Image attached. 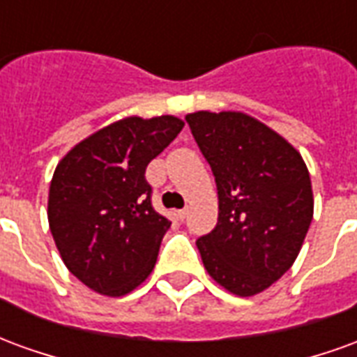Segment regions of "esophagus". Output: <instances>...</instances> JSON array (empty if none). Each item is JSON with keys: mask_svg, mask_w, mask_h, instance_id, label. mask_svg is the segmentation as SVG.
Masks as SVG:
<instances>
[{"mask_svg": "<svg viewBox=\"0 0 357 357\" xmlns=\"http://www.w3.org/2000/svg\"><path fill=\"white\" fill-rule=\"evenodd\" d=\"M185 216H187V208L178 210V218H179V220H185Z\"/></svg>", "mask_w": 357, "mask_h": 357, "instance_id": "34e87169", "label": "esophagus"}]
</instances>
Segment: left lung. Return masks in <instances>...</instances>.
<instances>
[{
  "instance_id": "1",
  "label": "left lung",
  "mask_w": 357,
  "mask_h": 357,
  "mask_svg": "<svg viewBox=\"0 0 357 357\" xmlns=\"http://www.w3.org/2000/svg\"><path fill=\"white\" fill-rule=\"evenodd\" d=\"M218 187L216 227L197 239L210 277L237 296L268 289L296 260L314 218L302 156L260 120L199 110L185 116Z\"/></svg>"
}]
</instances>
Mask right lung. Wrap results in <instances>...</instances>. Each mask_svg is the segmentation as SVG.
<instances>
[{
  "instance_id": "right-lung-1",
  "label": "right lung",
  "mask_w": 357,
  "mask_h": 357,
  "mask_svg": "<svg viewBox=\"0 0 357 357\" xmlns=\"http://www.w3.org/2000/svg\"><path fill=\"white\" fill-rule=\"evenodd\" d=\"M176 116H130L91 133L57 164L47 220L59 255L91 291L122 296L153 271L170 220L153 208L149 162L183 128Z\"/></svg>"
}]
</instances>
